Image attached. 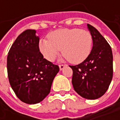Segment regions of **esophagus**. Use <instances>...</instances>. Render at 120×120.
<instances>
[{"label": "esophagus", "mask_w": 120, "mask_h": 120, "mask_svg": "<svg viewBox=\"0 0 120 120\" xmlns=\"http://www.w3.org/2000/svg\"><path fill=\"white\" fill-rule=\"evenodd\" d=\"M65 67H67V64H60V65H59L60 70H62Z\"/></svg>", "instance_id": "1"}]
</instances>
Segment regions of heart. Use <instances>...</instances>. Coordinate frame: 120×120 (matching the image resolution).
Returning <instances> with one entry per match:
<instances>
[{
	"label": "heart",
	"instance_id": "1",
	"mask_svg": "<svg viewBox=\"0 0 120 120\" xmlns=\"http://www.w3.org/2000/svg\"><path fill=\"white\" fill-rule=\"evenodd\" d=\"M48 39H41L39 49L43 56L53 61L60 54L61 49L64 57L73 63H80L90 53L92 38L85 30L65 28L51 32Z\"/></svg>",
	"mask_w": 120,
	"mask_h": 120
}]
</instances>
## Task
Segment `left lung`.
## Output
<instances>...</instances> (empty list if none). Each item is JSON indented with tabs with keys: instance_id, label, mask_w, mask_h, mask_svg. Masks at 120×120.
<instances>
[{
	"instance_id": "obj_1",
	"label": "left lung",
	"mask_w": 120,
	"mask_h": 120,
	"mask_svg": "<svg viewBox=\"0 0 120 120\" xmlns=\"http://www.w3.org/2000/svg\"><path fill=\"white\" fill-rule=\"evenodd\" d=\"M87 27L93 46L87 58L81 63L69 66L73 70L74 90L87 99H97L108 89L112 79V53L105 38L92 26Z\"/></svg>"
}]
</instances>
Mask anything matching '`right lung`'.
<instances>
[{
	"label": "right lung",
	"mask_w": 120,
	"mask_h": 120,
	"mask_svg": "<svg viewBox=\"0 0 120 120\" xmlns=\"http://www.w3.org/2000/svg\"><path fill=\"white\" fill-rule=\"evenodd\" d=\"M36 30L21 33L11 46L7 59L8 79L17 97L28 104L41 102L50 92L59 67L44 58L39 49Z\"/></svg>",
	"instance_id": "1"
}]
</instances>
